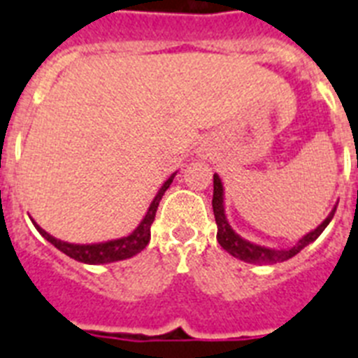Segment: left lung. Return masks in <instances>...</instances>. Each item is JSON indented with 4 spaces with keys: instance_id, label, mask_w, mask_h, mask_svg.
<instances>
[{
    "instance_id": "8db88e82",
    "label": "left lung",
    "mask_w": 358,
    "mask_h": 358,
    "mask_svg": "<svg viewBox=\"0 0 358 358\" xmlns=\"http://www.w3.org/2000/svg\"><path fill=\"white\" fill-rule=\"evenodd\" d=\"M336 205H338V203H336ZM213 210L214 218H216V225H218V234H216V238H218L220 245L227 251L229 255H233L234 259L244 260V262H250V264H277V262H285V260L292 259V257L297 255L303 248H307L308 244H313L314 240L324 233V229L327 227L329 222L333 220L336 207L329 213L327 218H325L318 227L313 229V231L305 234V236H301L292 248H282V250L259 245L255 244V242H250V240L242 238L238 233H234V229L229 225L227 216H225L224 185H222V179H220L218 173H214Z\"/></svg>"
}]
</instances>
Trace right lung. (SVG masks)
Segmentation results:
<instances>
[{
	"instance_id": "add662e5",
	"label": "right lung",
	"mask_w": 358,
	"mask_h": 358,
	"mask_svg": "<svg viewBox=\"0 0 358 358\" xmlns=\"http://www.w3.org/2000/svg\"><path fill=\"white\" fill-rule=\"evenodd\" d=\"M176 176L177 171L176 173H171V176L162 182V187L159 188L157 196L153 197V201L150 203V208H148V213H145V216L138 224V227L134 229L131 234H127V236H122V238L98 242V244H70V242H64V240H59L55 238V236H51V234L40 227L34 220L33 224L34 227L38 229V233L42 234L50 244H53L57 250L62 251V253L70 257V259L77 260V262H85V264H108V262H118V260L131 259V257L138 255L140 251L150 244L151 224H153V220H155V213L157 208H159V203H161L166 190L170 188L171 181H173V177Z\"/></svg>"
}]
</instances>
